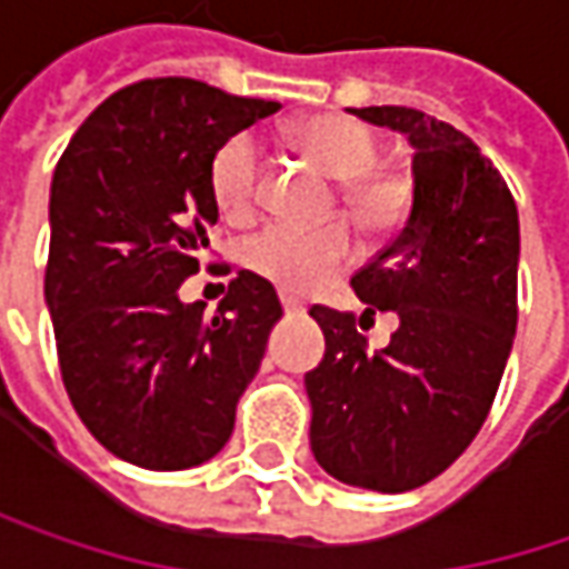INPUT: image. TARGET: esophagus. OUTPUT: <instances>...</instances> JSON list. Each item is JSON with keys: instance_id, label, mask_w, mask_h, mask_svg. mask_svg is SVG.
Instances as JSON below:
<instances>
[{"instance_id": "obj_1", "label": "esophagus", "mask_w": 569, "mask_h": 569, "mask_svg": "<svg viewBox=\"0 0 569 569\" xmlns=\"http://www.w3.org/2000/svg\"><path fill=\"white\" fill-rule=\"evenodd\" d=\"M280 302H283V312L286 316H302V302H296L292 296H280Z\"/></svg>"}]
</instances>
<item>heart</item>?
I'll return each mask as SVG.
<instances>
[{"mask_svg":"<svg viewBox=\"0 0 569 569\" xmlns=\"http://www.w3.org/2000/svg\"><path fill=\"white\" fill-rule=\"evenodd\" d=\"M296 144L321 173L341 183L348 216L367 231L383 234L399 224L409 206V186L380 170V134L351 116L309 118L296 131ZM263 160L257 138L241 131L212 157V196L228 218H248L260 196ZM353 260V238L345 224L296 228L273 221L244 244V263L260 280L280 286L289 296L316 292L345 273Z\"/></svg>","mask_w":569,"mask_h":569,"instance_id":"heart-1","label":"heart"}]
</instances>
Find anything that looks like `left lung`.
Returning a JSON list of instances; mask_svg holds the SVG:
<instances>
[{
	"instance_id": "left-lung-1",
	"label": "left lung",
	"mask_w": 569,
	"mask_h": 569,
	"mask_svg": "<svg viewBox=\"0 0 569 569\" xmlns=\"http://www.w3.org/2000/svg\"><path fill=\"white\" fill-rule=\"evenodd\" d=\"M409 134L412 199L351 277L363 316L312 306L325 357L306 373L316 460L341 483L406 492L445 473L492 409L518 321V209L463 131L406 106L351 109ZM377 311L400 328L373 352Z\"/></svg>"
}]
</instances>
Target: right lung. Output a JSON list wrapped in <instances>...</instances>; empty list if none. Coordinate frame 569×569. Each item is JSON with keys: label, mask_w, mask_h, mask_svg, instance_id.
Here are the masks:
<instances>
[{"label": "right lung", "mask_w": 569, "mask_h": 569, "mask_svg": "<svg viewBox=\"0 0 569 569\" xmlns=\"http://www.w3.org/2000/svg\"><path fill=\"white\" fill-rule=\"evenodd\" d=\"M277 109L189 77L138 80L57 160L44 296L60 377L92 438L134 467L186 470L224 448L283 316L251 270L228 283L216 316L180 302V283L216 267L212 157Z\"/></svg>", "instance_id": "1"}]
</instances>
